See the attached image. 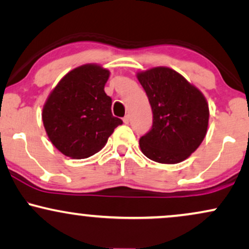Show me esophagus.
Returning a JSON list of instances; mask_svg holds the SVG:
<instances>
[{
  "label": "esophagus",
  "mask_w": 249,
  "mask_h": 249,
  "mask_svg": "<svg viewBox=\"0 0 249 249\" xmlns=\"http://www.w3.org/2000/svg\"><path fill=\"white\" fill-rule=\"evenodd\" d=\"M123 122H124V124H128V123H130V116H125V117L123 118Z\"/></svg>",
  "instance_id": "1"
}]
</instances>
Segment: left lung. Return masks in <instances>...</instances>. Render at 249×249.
I'll list each match as a JSON object with an SVG mask.
<instances>
[{"label": "left lung", "mask_w": 249, "mask_h": 249, "mask_svg": "<svg viewBox=\"0 0 249 249\" xmlns=\"http://www.w3.org/2000/svg\"><path fill=\"white\" fill-rule=\"evenodd\" d=\"M153 110V126L140 138L141 152L163 164H176L191 156L202 142L209 107L199 88L170 68L138 72Z\"/></svg>", "instance_id": "left-lung-1"}]
</instances>
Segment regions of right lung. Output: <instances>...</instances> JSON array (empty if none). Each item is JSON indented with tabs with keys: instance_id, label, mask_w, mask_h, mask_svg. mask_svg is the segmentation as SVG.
Listing matches in <instances>:
<instances>
[{
	"instance_id": "obj_1",
	"label": "right lung",
	"mask_w": 249,
	"mask_h": 249,
	"mask_svg": "<svg viewBox=\"0 0 249 249\" xmlns=\"http://www.w3.org/2000/svg\"><path fill=\"white\" fill-rule=\"evenodd\" d=\"M110 72L97 64L71 70L49 94L42 122L52 143L65 156L86 159L100 152L122 119L111 114L105 92Z\"/></svg>"
}]
</instances>
